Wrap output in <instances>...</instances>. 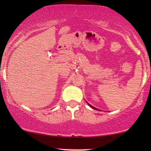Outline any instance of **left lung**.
Returning a JSON list of instances; mask_svg holds the SVG:
<instances>
[{
  "label": "left lung",
  "mask_w": 151,
  "mask_h": 151,
  "mask_svg": "<svg viewBox=\"0 0 151 151\" xmlns=\"http://www.w3.org/2000/svg\"><path fill=\"white\" fill-rule=\"evenodd\" d=\"M88 106H89L90 107H91L92 109H96V110H98V109H97L96 108H95V107H93V106H91V105H90L89 104H88Z\"/></svg>",
  "instance_id": "8db88e82"
}]
</instances>
